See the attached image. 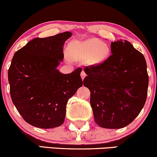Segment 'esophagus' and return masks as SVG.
<instances>
[{
  "instance_id": "esophagus-1",
  "label": "esophagus",
  "mask_w": 157,
  "mask_h": 157,
  "mask_svg": "<svg viewBox=\"0 0 157 157\" xmlns=\"http://www.w3.org/2000/svg\"><path fill=\"white\" fill-rule=\"evenodd\" d=\"M81 78H82V80H83V78H84L85 77H86V73H85L83 71H81Z\"/></svg>"
}]
</instances>
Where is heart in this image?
I'll use <instances>...</instances> for the list:
<instances>
[{"label": "heart", "instance_id": "heart-1", "mask_svg": "<svg viewBox=\"0 0 157 157\" xmlns=\"http://www.w3.org/2000/svg\"><path fill=\"white\" fill-rule=\"evenodd\" d=\"M109 48L105 43L92 38L85 41H74L69 47L70 57L74 60H88L91 65L100 63L107 58ZM67 56V58H70Z\"/></svg>", "mask_w": 157, "mask_h": 157}]
</instances>
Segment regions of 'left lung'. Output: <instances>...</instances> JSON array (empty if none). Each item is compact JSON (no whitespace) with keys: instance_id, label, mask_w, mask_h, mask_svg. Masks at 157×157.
Masks as SVG:
<instances>
[{"instance_id":"8db88e82","label":"left lung","mask_w":157,"mask_h":157,"mask_svg":"<svg viewBox=\"0 0 157 157\" xmlns=\"http://www.w3.org/2000/svg\"><path fill=\"white\" fill-rule=\"evenodd\" d=\"M112 55L101 63L85 67L83 85L90 91L94 121L117 129L133 121L145 105L148 76L145 58L127 40L111 43Z\"/></svg>"}]
</instances>
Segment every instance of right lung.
<instances>
[{
  "mask_svg": "<svg viewBox=\"0 0 157 157\" xmlns=\"http://www.w3.org/2000/svg\"><path fill=\"white\" fill-rule=\"evenodd\" d=\"M72 33L35 38L15 52L8 72L10 94L26 123L40 128L63 123L68 99L82 86L81 68L68 74L57 67L64 58L63 45Z\"/></svg>",
  "mask_w": 157,
  "mask_h": 157,
  "instance_id": "right-lung-1",
  "label": "right lung"
}]
</instances>
